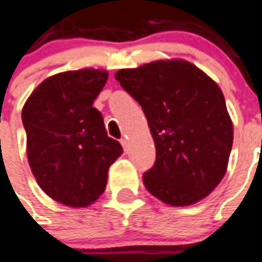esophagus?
Wrapping results in <instances>:
<instances>
[{
  "label": "esophagus",
  "instance_id": "34e87169",
  "mask_svg": "<svg viewBox=\"0 0 262 262\" xmlns=\"http://www.w3.org/2000/svg\"><path fill=\"white\" fill-rule=\"evenodd\" d=\"M120 142H121V145L124 146V149H127V145H128V140H127V138L124 137V138H121V140H120Z\"/></svg>",
  "mask_w": 262,
  "mask_h": 262
}]
</instances>
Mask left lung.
Returning <instances> with one entry per match:
<instances>
[{"mask_svg":"<svg viewBox=\"0 0 262 262\" xmlns=\"http://www.w3.org/2000/svg\"><path fill=\"white\" fill-rule=\"evenodd\" d=\"M142 107L157 159L142 176L148 192L170 206L193 205L223 179L233 124L220 87L186 60H158L116 73Z\"/></svg>","mask_w":262,"mask_h":262,"instance_id":"1","label":"left lung"}]
</instances>
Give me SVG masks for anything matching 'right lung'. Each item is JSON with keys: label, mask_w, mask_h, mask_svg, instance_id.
I'll list each match as a JSON object with an SVG mask.
<instances>
[{"label": "right lung", "mask_w": 262, "mask_h": 262, "mask_svg": "<svg viewBox=\"0 0 262 262\" xmlns=\"http://www.w3.org/2000/svg\"><path fill=\"white\" fill-rule=\"evenodd\" d=\"M107 72L83 69L42 81L22 110L28 162L42 190L72 207L98 199L107 172L122 154L107 135L101 113L93 107Z\"/></svg>", "instance_id": "1"}]
</instances>
